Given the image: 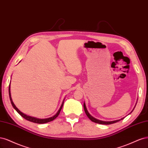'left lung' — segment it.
Wrapping results in <instances>:
<instances>
[{"instance_id":"8db88e82","label":"left lung","mask_w":148,"mask_h":148,"mask_svg":"<svg viewBox=\"0 0 148 148\" xmlns=\"http://www.w3.org/2000/svg\"><path fill=\"white\" fill-rule=\"evenodd\" d=\"M137 101H138V99H137V101H136V103H137ZM136 104H135V106L134 108L133 109V110L132 111V112H131L130 113H132V111H133V110H134V109H135V106H136ZM84 111H85V114H86V115H87V117L90 119V120H91V121H92V122H95V123H99V124H104V125L112 124V123L117 122H119V121H120L121 120H122V119H124V117H123V118H122V119H119V120L113 121H101V120H98V119H96V118H95V117H93L92 116L90 115V113L88 112V110H87L86 106H85V102H84Z\"/></svg>"}]
</instances>
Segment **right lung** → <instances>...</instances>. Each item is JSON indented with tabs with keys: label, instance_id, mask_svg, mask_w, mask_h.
<instances>
[{
	"label": "right lung",
	"instance_id": "right-lung-1",
	"mask_svg": "<svg viewBox=\"0 0 148 148\" xmlns=\"http://www.w3.org/2000/svg\"><path fill=\"white\" fill-rule=\"evenodd\" d=\"M8 92H9V97H10V101L12 103V105L13 106V108L15 109V110L17 111V112L20 114V116H21L23 118H25V119H26L27 121H29L30 122H34V123H47V122H51L52 121H53L54 119H55L58 116L62 108H63V104H64V99L63 100V103L61 104V106L60 107V108L59 109V110L58 111V112H56V114L55 115H54L53 116H52L51 117L49 118H47V119H39V118H36V117H32V116H27L26 114L23 113L22 112H21L19 109L16 107V106L15 105V104L13 102V100L11 97V93H10V84L9 85V88H8Z\"/></svg>",
	"mask_w": 148,
	"mask_h": 148
}]
</instances>
